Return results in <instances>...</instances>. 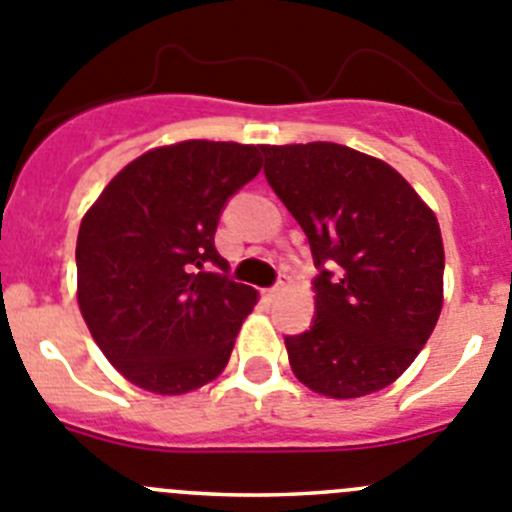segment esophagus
Returning <instances> with one entry per match:
<instances>
[{
  "mask_svg": "<svg viewBox=\"0 0 512 512\" xmlns=\"http://www.w3.org/2000/svg\"><path fill=\"white\" fill-rule=\"evenodd\" d=\"M284 292H287V281H279L274 289H269V292H266V299H269V302H274V299H279Z\"/></svg>",
  "mask_w": 512,
  "mask_h": 512,
  "instance_id": "34e87169",
  "label": "esophagus"
}]
</instances>
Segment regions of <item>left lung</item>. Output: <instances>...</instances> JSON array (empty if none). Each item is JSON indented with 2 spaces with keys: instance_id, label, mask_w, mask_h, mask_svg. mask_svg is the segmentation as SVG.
<instances>
[{
  "instance_id": "obj_1",
  "label": "left lung",
  "mask_w": 512,
  "mask_h": 512,
  "mask_svg": "<svg viewBox=\"0 0 512 512\" xmlns=\"http://www.w3.org/2000/svg\"><path fill=\"white\" fill-rule=\"evenodd\" d=\"M261 152L320 269L314 325L284 340L297 381L340 401L391 386L442 312L437 215L391 164L358 149L309 142Z\"/></svg>"
}]
</instances>
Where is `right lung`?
<instances>
[{"mask_svg":"<svg viewBox=\"0 0 512 512\" xmlns=\"http://www.w3.org/2000/svg\"><path fill=\"white\" fill-rule=\"evenodd\" d=\"M261 172V144L187 142L129 162L78 231V307L126 381L182 396L215 381L259 292L225 276L220 210Z\"/></svg>","mask_w":512,"mask_h":512,"instance_id":"obj_1","label":"right lung"}]
</instances>
